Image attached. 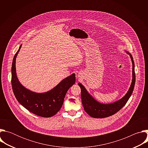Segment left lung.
Here are the masks:
<instances>
[{
    "mask_svg": "<svg viewBox=\"0 0 148 148\" xmlns=\"http://www.w3.org/2000/svg\"><path fill=\"white\" fill-rule=\"evenodd\" d=\"M126 53L130 54L132 62V81L128 92L121 99L109 104L99 103L87 92L81 83L78 84L81 88V97L84 109L90 116L95 118H103L111 116L123 107L131 96L135 84V64L132 55L128 51Z\"/></svg>",
    "mask_w": 148,
    "mask_h": 148,
    "instance_id": "8db88e82",
    "label": "left lung"
}]
</instances>
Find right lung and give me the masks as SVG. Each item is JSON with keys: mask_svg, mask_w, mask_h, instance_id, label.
<instances>
[{"mask_svg": "<svg viewBox=\"0 0 148 148\" xmlns=\"http://www.w3.org/2000/svg\"><path fill=\"white\" fill-rule=\"evenodd\" d=\"M15 54L12 67V86L18 102L26 109L38 116L49 118L56 115L61 109L69 89L75 84V74L62 80L50 91L44 93L32 92L18 81L16 73V58L21 48Z\"/></svg>", "mask_w": 148, "mask_h": 148, "instance_id": "right-lung-1", "label": "right lung"}]
</instances>
